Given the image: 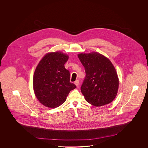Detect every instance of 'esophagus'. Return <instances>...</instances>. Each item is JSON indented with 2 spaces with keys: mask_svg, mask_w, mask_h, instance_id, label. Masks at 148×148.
Here are the masks:
<instances>
[{
  "mask_svg": "<svg viewBox=\"0 0 148 148\" xmlns=\"http://www.w3.org/2000/svg\"><path fill=\"white\" fill-rule=\"evenodd\" d=\"M74 84H75V85H76V86H78V85L79 84V80H76V81H75V83H74Z\"/></svg>",
  "mask_w": 148,
  "mask_h": 148,
  "instance_id": "34e87169",
  "label": "esophagus"
}]
</instances>
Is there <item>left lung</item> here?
Masks as SVG:
<instances>
[{
    "label": "left lung",
    "instance_id": "left-lung-1",
    "mask_svg": "<svg viewBox=\"0 0 148 148\" xmlns=\"http://www.w3.org/2000/svg\"><path fill=\"white\" fill-rule=\"evenodd\" d=\"M77 56L86 73L81 87L85 100L96 106L112 103L117 94L119 79L110 60L97 52L82 53Z\"/></svg>",
    "mask_w": 148,
    "mask_h": 148
}]
</instances>
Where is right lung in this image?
<instances>
[{
  "label": "right lung",
  "instance_id": "add662e5",
  "mask_svg": "<svg viewBox=\"0 0 148 148\" xmlns=\"http://www.w3.org/2000/svg\"><path fill=\"white\" fill-rule=\"evenodd\" d=\"M69 56L60 51L46 53L38 64L33 77L35 96L42 106L56 108L65 101L71 90L76 88L70 83L69 71L64 64Z\"/></svg>",
  "mask_w": 148,
  "mask_h": 148
}]
</instances>
